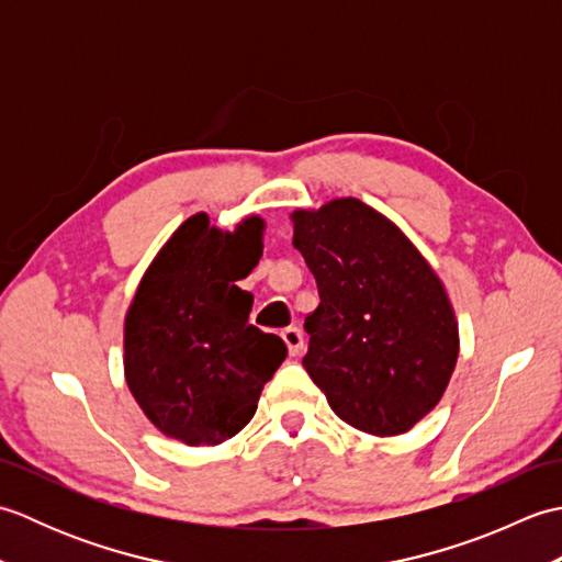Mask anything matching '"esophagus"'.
I'll use <instances>...</instances> for the list:
<instances>
[{"label": "esophagus", "mask_w": 562, "mask_h": 562, "mask_svg": "<svg viewBox=\"0 0 562 562\" xmlns=\"http://www.w3.org/2000/svg\"><path fill=\"white\" fill-rule=\"evenodd\" d=\"M282 340H284V345H288V350H290L292 357L302 355V350H304V336H302L300 328H294V326L284 328L282 330Z\"/></svg>", "instance_id": "1"}]
</instances>
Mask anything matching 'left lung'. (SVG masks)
I'll return each instance as SVG.
<instances>
[{
  "label": "left lung",
  "mask_w": 562,
  "mask_h": 562,
  "mask_svg": "<svg viewBox=\"0 0 562 562\" xmlns=\"http://www.w3.org/2000/svg\"><path fill=\"white\" fill-rule=\"evenodd\" d=\"M294 246L318 284L302 364L340 420L396 437L445 396L459 324L439 274L396 224L357 198L294 210Z\"/></svg>",
  "instance_id": "8db88e82"
}]
</instances>
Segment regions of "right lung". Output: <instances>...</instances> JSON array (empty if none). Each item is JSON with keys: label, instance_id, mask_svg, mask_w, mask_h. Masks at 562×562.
<instances>
[{"label": "right lung", "instance_id": "right-lung-1", "mask_svg": "<svg viewBox=\"0 0 562 562\" xmlns=\"http://www.w3.org/2000/svg\"><path fill=\"white\" fill-rule=\"evenodd\" d=\"M266 222L234 232L188 217L161 246L125 314V381L149 423L188 447H214L248 425L288 345L248 324L236 288L258 266Z\"/></svg>", "mask_w": 562, "mask_h": 562}]
</instances>
